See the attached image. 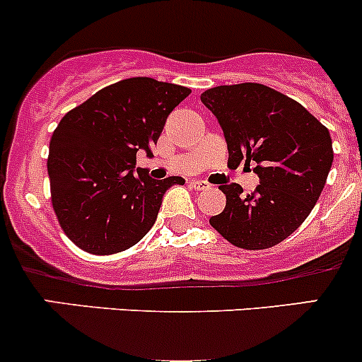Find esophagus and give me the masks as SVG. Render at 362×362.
<instances>
[{"label": "esophagus", "mask_w": 362, "mask_h": 362, "mask_svg": "<svg viewBox=\"0 0 362 362\" xmlns=\"http://www.w3.org/2000/svg\"><path fill=\"white\" fill-rule=\"evenodd\" d=\"M191 187L196 189V191H204V189H210V184L204 180H192Z\"/></svg>", "instance_id": "1"}]
</instances>
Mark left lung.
Masks as SVG:
<instances>
[{
  "label": "left lung",
  "instance_id": "obj_1",
  "mask_svg": "<svg viewBox=\"0 0 362 362\" xmlns=\"http://www.w3.org/2000/svg\"><path fill=\"white\" fill-rule=\"evenodd\" d=\"M202 101L224 131L228 164L255 163L259 175L250 194L238 184L221 185L226 208L210 226L238 249L279 245L305 222L326 185L329 131L293 98L262 83L211 87Z\"/></svg>",
  "mask_w": 362,
  "mask_h": 362
}]
</instances>
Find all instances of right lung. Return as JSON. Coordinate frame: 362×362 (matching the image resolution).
I'll return each instance as SVG.
<instances>
[{
  "label": "right lung",
  "mask_w": 362,
  "mask_h": 362,
  "mask_svg": "<svg viewBox=\"0 0 362 362\" xmlns=\"http://www.w3.org/2000/svg\"><path fill=\"white\" fill-rule=\"evenodd\" d=\"M189 94V87L134 76L103 87L57 124L47 159L50 202L78 249L117 254L154 226L164 192L184 178L134 173L136 152L151 154L170 112Z\"/></svg>",
  "instance_id": "right-lung-1"
}]
</instances>
